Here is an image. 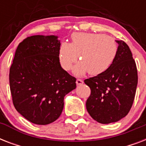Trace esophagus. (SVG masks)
I'll return each mask as SVG.
<instances>
[{"mask_svg":"<svg viewBox=\"0 0 146 146\" xmlns=\"http://www.w3.org/2000/svg\"><path fill=\"white\" fill-rule=\"evenodd\" d=\"M82 83H83V81H82V80H80V79H77V80H76V84H77L78 86L82 85Z\"/></svg>","mask_w":146,"mask_h":146,"instance_id":"esophagus-1","label":"esophagus"}]
</instances>
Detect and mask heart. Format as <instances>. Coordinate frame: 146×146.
Returning <instances> with one entry per match:
<instances>
[{
  "instance_id": "b5f03b06",
  "label": "heart",
  "mask_w": 146,
  "mask_h": 146,
  "mask_svg": "<svg viewBox=\"0 0 146 146\" xmlns=\"http://www.w3.org/2000/svg\"><path fill=\"white\" fill-rule=\"evenodd\" d=\"M72 43L63 42L59 48V59L62 67L70 70L80 55V62L73 67L76 76L88 72L92 76L104 73L113 64L117 53L114 40L104 34L74 33Z\"/></svg>"
}]
</instances>
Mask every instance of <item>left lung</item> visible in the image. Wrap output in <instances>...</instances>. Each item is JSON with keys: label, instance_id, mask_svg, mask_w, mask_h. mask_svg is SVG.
I'll return each instance as SVG.
<instances>
[{"label": "left lung", "instance_id": "1", "mask_svg": "<svg viewBox=\"0 0 146 146\" xmlns=\"http://www.w3.org/2000/svg\"><path fill=\"white\" fill-rule=\"evenodd\" d=\"M116 42L117 53L108 70L84 80L91 89L87 111L94 120L104 124L117 122L127 115L138 83L136 62L129 46L122 40Z\"/></svg>", "mask_w": 146, "mask_h": 146}]
</instances>
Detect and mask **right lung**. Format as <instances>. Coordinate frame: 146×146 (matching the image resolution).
Returning <instances> with one entry per match:
<instances>
[{
	"label": "right lung",
	"mask_w": 146,
	"mask_h": 146,
	"mask_svg": "<svg viewBox=\"0 0 146 146\" xmlns=\"http://www.w3.org/2000/svg\"><path fill=\"white\" fill-rule=\"evenodd\" d=\"M60 46L55 35L27 37L17 47L10 68L13 105L35 124L57 120L64 108V96L76 87V79L60 66Z\"/></svg>",
	"instance_id": "add662e5"
}]
</instances>
